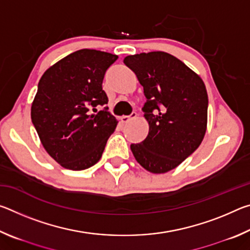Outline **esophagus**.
<instances>
[{"mask_svg": "<svg viewBox=\"0 0 250 250\" xmlns=\"http://www.w3.org/2000/svg\"><path fill=\"white\" fill-rule=\"evenodd\" d=\"M135 117H137V113L132 112L130 116H122V117H120V120H121L122 124H126V122H129L130 120L134 119Z\"/></svg>", "mask_w": 250, "mask_h": 250, "instance_id": "34e87169", "label": "esophagus"}]
</instances>
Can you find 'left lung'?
Listing matches in <instances>:
<instances>
[{
  "label": "left lung",
  "instance_id": "obj_1",
  "mask_svg": "<svg viewBox=\"0 0 250 250\" xmlns=\"http://www.w3.org/2000/svg\"><path fill=\"white\" fill-rule=\"evenodd\" d=\"M146 103L142 108L149 133L131 145L135 160L146 171L167 173L188 158L204 139L208 97L202 78L180 59L164 52L126 56Z\"/></svg>",
  "mask_w": 250,
  "mask_h": 250
}]
</instances>
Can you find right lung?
<instances>
[{"label":"right lung","mask_w":250,"mask_h":250,"mask_svg":"<svg viewBox=\"0 0 250 250\" xmlns=\"http://www.w3.org/2000/svg\"><path fill=\"white\" fill-rule=\"evenodd\" d=\"M117 55L96 49L69 54L45 71L32 104V122L47 153L62 167L86 170L98 162L118 121L103 90L107 69Z\"/></svg>","instance_id":"right-lung-1"}]
</instances>
